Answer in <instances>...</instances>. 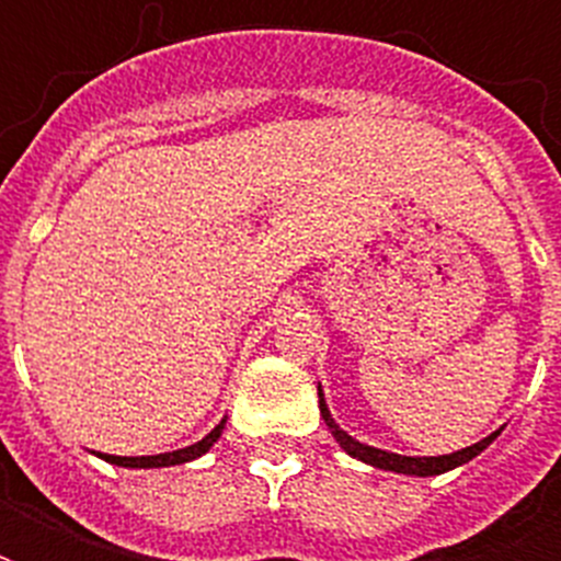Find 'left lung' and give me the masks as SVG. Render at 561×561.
Masks as SVG:
<instances>
[{"label":"left lung","instance_id":"left-lung-1","mask_svg":"<svg viewBox=\"0 0 561 561\" xmlns=\"http://www.w3.org/2000/svg\"><path fill=\"white\" fill-rule=\"evenodd\" d=\"M317 396H320V416L325 419V425L332 431V436L337 439L343 451L355 457V460L367 462V466H375V469H383V471H396V474H413V478H434V474H445V471L457 469L462 462L474 460L486 445H492V439H497L501 431L495 434H489L486 439H480V443L469 445V448H460V451L454 454H443V457H404V454H392V451H381V448H373V445H364L358 443L355 436H350L343 431L337 422L332 419V410L325 404L323 399V387L317 383Z\"/></svg>","mask_w":561,"mask_h":561}]
</instances>
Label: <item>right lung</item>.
Here are the masks:
<instances>
[{"mask_svg":"<svg viewBox=\"0 0 561 561\" xmlns=\"http://www.w3.org/2000/svg\"><path fill=\"white\" fill-rule=\"evenodd\" d=\"M224 425H227V419H220L218 425L211 427L201 443L186 445V448H180V451L153 454V457H116V454H99V457L101 460L113 462V466H125V469H165V466H180V462H192L209 451L211 445L220 439V434H224Z\"/></svg>","mask_w":561,"mask_h":561,"instance_id":"1","label":"right lung"}]
</instances>
